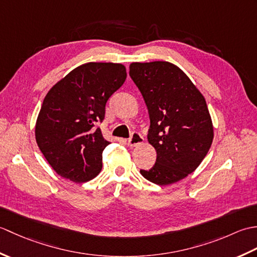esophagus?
Returning a JSON list of instances; mask_svg holds the SVG:
<instances>
[{
  "label": "esophagus",
  "instance_id": "1",
  "mask_svg": "<svg viewBox=\"0 0 257 257\" xmlns=\"http://www.w3.org/2000/svg\"><path fill=\"white\" fill-rule=\"evenodd\" d=\"M144 138L139 133H133L132 137L128 139V146L130 147H137L139 145L143 144Z\"/></svg>",
  "mask_w": 257,
  "mask_h": 257
}]
</instances>
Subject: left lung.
I'll return each mask as SVG.
<instances>
[{"mask_svg":"<svg viewBox=\"0 0 257 257\" xmlns=\"http://www.w3.org/2000/svg\"><path fill=\"white\" fill-rule=\"evenodd\" d=\"M129 69L148 108V141L157 151L155 166L140 173L159 185L176 183L200 166L212 145L214 134L206 101L171 63H133Z\"/></svg>","mask_w":257,"mask_h":257,"instance_id":"8db88e82","label":"left lung"}]
</instances>
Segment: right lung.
Segmentation results:
<instances>
[{
    "mask_svg": "<svg viewBox=\"0 0 257 257\" xmlns=\"http://www.w3.org/2000/svg\"><path fill=\"white\" fill-rule=\"evenodd\" d=\"M122 64L87 63L54 85L36 120L38 148L57 174L76 183L97 177L102 151L110 144L94 129L105 118L106 102L124 83Z\"/></svg>",
    "mask_w": 257,
    "mask_h": 257,
    "instance_id": "obj_1",
    "label": "right lung"
}]
</instances>
